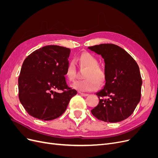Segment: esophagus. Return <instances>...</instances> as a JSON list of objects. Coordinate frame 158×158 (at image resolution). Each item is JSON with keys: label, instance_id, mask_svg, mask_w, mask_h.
<instances>
[{"label": "esophagus", "instance_id": "1", "mask_svg": "<svg viewBox=\"0 0 158 158\" xmlns=\"http://www.w3.org/2000/svg\"><path fill=\"white\" fill-rule=\"evenodd\" d=\"M80 94L82 95V96H84V97H86L89 95L88 94H85V93H82V92H80Z\"/></svg>", "mask_w": 158, "mask_h": 158}]
</instances>
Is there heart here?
Returning a JSON list of instances; mask_svg holds the SVG:
<instances>
[{"mask_svg":"<svg viewBox=\"0 0 158 158\" xmlns=\"http://www.w3.org/2000/svg\"><path fill=\"white\" fill-rule=\"evenodd\" d=\"M80 64L87 70L85 72L84 80H78L73 85V87L82 92H92L99 88L102 84L106 80V75L103 71L99 67V60L89 52H84L79 57ZM66 77L69 81H74L76 77V69L73 61L69 63L66 69Z\"/></svg>","mask_w":158,"mask_h":158,"instance_id":"1","label":"heart"}]
</instances>
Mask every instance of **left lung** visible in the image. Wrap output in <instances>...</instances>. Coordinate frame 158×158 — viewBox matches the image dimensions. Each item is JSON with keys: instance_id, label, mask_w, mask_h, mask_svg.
<instances>
[{"instance_id": "obj_1", "label": "left lung", "mask_w": 158, "mask_h": 158, "mask_svg": "<svg viewBox=\"0 0 158 158\" xmlns=\"http://www.w3.org/2000/svg\"><path fill=\"white\" fill-rule=\"evenodd\" d=\"M88 49L101 55L106 63V85L96 93L99 102L91 112L105 122L125 120L140 100L142 80L139 66L126 51L116 45L100 44Z\"/></svg>"}]
</instances>
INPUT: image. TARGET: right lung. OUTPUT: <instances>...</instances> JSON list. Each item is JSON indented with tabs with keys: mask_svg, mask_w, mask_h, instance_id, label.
I'll list each match as a JSON object with an SVG mask.
<instances>
[{
	"mask_svg": "<svg viewBox=\"0 0 158 158\" xmlns=\"http://www.w3.org/2000/svg\"><path fill=\"white\" fill-rule=\"evenodd\" d=\"M70 52L64 47L47 45L33 51L23 61L18 96L30 115L43 121L58 118L77 94L69 86L64 76Z\"/></svg>",
	"mask_w": 158,
	"mask_h": 158,
	"instance_id": "1",
	"label": "right lung"
}]
</instances>
